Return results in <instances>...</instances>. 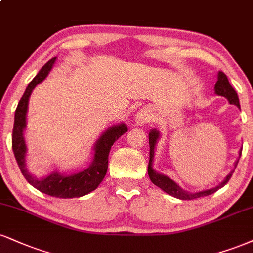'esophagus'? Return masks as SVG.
Instances as JSON below:
<instances>
[{
    "label": "esophagus",
    "mask_w": 253,
    "mask_h": 253,
    "mask_svg": "<svg viewBox=\"0 0 253 253\" xmlns=\"http://www.w3.org/2000/svg\"><path fill=\"white\" fill-rule=\"evenodd\" d=\"M148 120H150V114H148V112L146 111L145 108L140 109L139 113L136 114V121H138V124L139 125L146 124Z\"/></svg>",
    "instance_id": "1"
}]
</instances>
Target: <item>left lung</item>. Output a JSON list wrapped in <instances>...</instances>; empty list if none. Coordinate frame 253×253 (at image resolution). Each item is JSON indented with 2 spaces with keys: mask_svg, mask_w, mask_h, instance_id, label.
Returning a JSON list of instances; mask_svg holds the SVG:
<instances>
[{
  "mask_svg": "<svg viewBox=\"0 0 253 253\" xmlns=\"http://www.w3.org/2000/svg\"><path fill=\"white\" fill-rule=\"evenodd\" d=\"M214 89H215V93H217L218 95L226 97V99L230 101V103H232V105H236L237 107L240 108L238 95H237L236 90L233 89V87L230 84V82H229V80H227V77L225 75V73H223V72L218 73V81L215 82ZM158 138H159V132H158V130H156V129L151 130V133L148 134V139H150V161H148L147 171H148V175H150L151 181L153 182L154 185H157L158 187H160L161 190L164 191V192L171 194V196L178 198V199H182V200L196 199V198L205 197V196H209V194L214 193L215 191L219 190V188H221L224 186V185H226L227 181H229L231 179V176H232L233 171L226 176V179H225V180L221 182L219 186L214 187V188H211V190L202 191V192H198V193L185 192V191L181 190V188L179 187L178 185H176L175 182L172 180V179L167 178L166 175L159 174V173H157L153 169H152V161H153V157H154V146H156V142H157ZM240 154H242V152L239 153V158H240ZM238 161H239V159L237 160L236 165H234V166L238 165Z\"/></svg>",
  "mask_w": 253,
  "mask_h": 253,
  "instance_id": "1",
  "label": "left lung"
}]
</instances>
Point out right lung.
Listing matches in <instances>:
<instances>
[{
	"instance_id": "add662e5",
	"label": "right lung",
	"mask_w": 253,
	"mask_h": 253,
	"mask_svg": "<svg viewBox=\"0 0 253 253\" xmlns=\"http://www.w3.org/2000/svg\"><path fill=\"white\" fill-rule=\"evenodd\" d=\"M56 57H53L42 67L38 75L29 82L26 92L21 97L16 111H15V120L13 128V138H11V145H13V152L15 159L17 161L21 172L26 180L33 185L42 193L56 198H78L84 194L92 192L99 186L100 182L105 178L108 169V154L111 147L113 146L115 140L120 138L127 130L125 124L118 125V126L111 127L107 132L102 134L101 138L97 140L94 153L93 163L84 171L79 172L77 174L63 175L61 173H51L50 175L45 176L43 179H36L27 172L26 164H24V156H26V144L23 139V129L26 127V114L28 108V100L33 89L36 84L43 81L47 78L48 73L50 72L51 67L55 62Z\"/></svg>"
}]
</instances>
